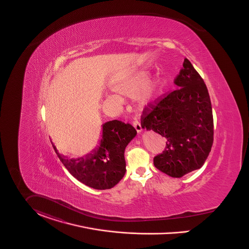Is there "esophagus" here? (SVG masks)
Listing matches in <instances>:
<instances>
[{"instance_id":"34e87169","label":"esophagus","mask_w":249,"mask_h":249,"mask_svg":"<svg viewBox=\"0 0 249 249\" xmlns=\"http://www.w3.org/2000/svg\"><path fill=\"white\" fill-rule=\"evenodd\" d=\"M133 125H134V127L136 128L137 132L140 133L142 131V124H141V123H140V121L135 120V121L133 122Z\"/></svg>"}]
</instances>
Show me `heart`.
<instances>
[{"label": "heart", "mask_w": 249, "mask_h": 249, "mask_svg": "<svg viewBox=\"0 0 249 249\" xmlns=\"http://www.w3.org/2000/svg\"><path fill=\"white\" fill-rule=\"evenodd\" d=\"M146 76L147 74L144 71H136L131 75H128L120 79L117 83L114 84L113 89L123 95H125V96L134 95L135 99L141 106H145L153 99L156 92V84L155 83L146 84L140 90L138 89L142 87V84L144 83ZM137 90L138 92L136 91Z\"/></svg>", "instance_id": "1"}]
</instances>
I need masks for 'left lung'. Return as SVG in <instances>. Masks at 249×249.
<instances>
[{
  "label": "left lung",
  "mask_w": 249,
  "mask_h": 249,
  "mask_svg": "<svg viewBox=\"0 0 249 249\" xmlns=\"http://www.w3.org/2000/svg\"><path fill=\"white\" fill-rule=\"evenodd\" d=\"M174 82L178 88L144 110L142 126L166 139L154 165L181 178L205 163L213 143V117L206 84L187 58Z\"/></svg>",
  "instance_id": "obj_1"
}]
</instances>
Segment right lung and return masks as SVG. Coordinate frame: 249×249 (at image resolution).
Returning <instances> with one entry per match:
<instances>
[{"instance_id":"1","label":"right lung","mask_w":249,"mask_h":249,"mask_svg":"<svg viewBox=\"0 0 249 249\" xmlns=\"http://www.w3.org/2000/svg\"><path fill=\"white\" fill-rule=\"evenodd\" d=\"M136 135L130 124L113 120L103 124L98 146L85 157L71 159L59 154L53 144V147L73 178L90 188L107 190L124 178V150Z\"/></svg>"}]
</instances>
